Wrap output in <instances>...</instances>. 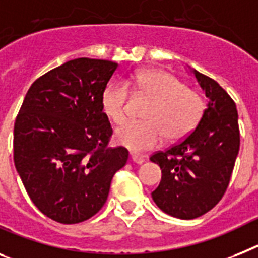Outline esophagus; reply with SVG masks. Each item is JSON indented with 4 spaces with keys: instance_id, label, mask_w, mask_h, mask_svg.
<instances>
[{
    "instance_id": "1",
    "label": "esophagus",
    "mask_w": 258,
    "mask_h": 258,
    "mask_svg": "<svg viewBox=\"0 0 258 258\" xmlns=\"http://www.w3.org/2000/svg\"><path fill=\"white\" fill-rule=\"evenodd\" d=\"M131 160L136 164H143L146 159H144V156L139 155V153H131Z\"/></svg>"
}]
</instances>
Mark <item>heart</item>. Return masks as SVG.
I'll return each mask as SVG.
<instances>
[{"label": "heart", "mask_w": 258, "mask_h": 258, "mask_svg": "<svg viewBox=\"0 0 258 258\" xmlns=\"http://www.w3.org/2000/svg\"><path fill=\"white\" fill-rule=\"evenodd\" d=\"M138 96L151 101L143 114L144 122H128L115 133L118 144L134 152L157 147L165 138L179 142L197 128L206 110V102L198 92L176 76L159 69H146L127 82ZM102 110L115 124L124 122L128 90L123 84H110L102 93Z\"/></svg>", "instance_id": "b5f03b06"}]
</instances>
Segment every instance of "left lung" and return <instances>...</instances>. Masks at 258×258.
<instances>
[{
	"label": "left lung",
	"mask_w": 258,
	"mask_h": 258,
	"mask_svg": "<svg viewBox=\"0 0 258 258\" xmlns=\"http://www.w3.org/2000/svg\"><path fill=\"white\" fill-rule=\"evenodd\" d=\"M192 72L210 99L202 120L182 142L151 156L162 173L153 201L165 214L186 220L206 214L222 199L240 148L233 99L215 80Z\"/></svg>",
	"instance_id": "obj_1"
}]
</instances>
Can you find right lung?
<instances>
[{
  "label": "right lung",
  "instance_id": "obj_1",
  "mask_svg": "<svg viewBox=\"0 0 258 258\" xmlns=\"http://www.w3.org/2000/svg\"><path fill=\"white\" fill-rule=\"evenodd\" d=\"M118 64L69 60L39 77L14 124V164L32 203L49 219L76 224L105 205L128 151L109 147L102 93Z\"/></svg>",
  "mask_w": 258,
  "mask_h": 258
}]
</instances>
